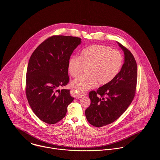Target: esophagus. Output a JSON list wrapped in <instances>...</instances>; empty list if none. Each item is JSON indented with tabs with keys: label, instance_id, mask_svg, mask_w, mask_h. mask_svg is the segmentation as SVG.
<instances>
[{
	"label": "esophagus",
	"instance_id": "esophagus-1",
	"mask_svg": "<svg viewBox=\"0 0 160 160\" xmlns=\"http://www.w3.org/2000/svg\"><path fill=\"white\" fill-rule=\"evenodd\" d=\"M72 93L73 94V95H75V98L77 99H79V98H81L82 97H84L86 96V93L85 92H78L74 89H72L71 91Z\"/></svg>",
	"mask_w": 160,
	"mask_h": 160
}]
</instances>
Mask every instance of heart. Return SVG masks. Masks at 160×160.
<instances>
[{
  "label": "heart",
  "instance_id": "1",
  "mask_svg": "<svg viewBox=\"0 0 160 160\" xmlns=\"http://www.w3.org/2000/svg\"><path fill=\"white\" fill-rule=\"evenodd\" d=\"M123 64V56L118 51L101 45H92L83 49L78 57H72L68 62V71L72 77H79L83 68L86 75L71 83L73 88L84 91L110 83L118 74Z\"/></svg>",
  "mask_w": 160,
  "mask_h": 160
}]
</instances>
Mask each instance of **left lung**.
I'll return each mask as SVG.
<instances>
[{"label": "left lung", "mask_w": 160, "mask_h": 160, "mask_svg": "<svg viewBox=\"0 0 160 160\" xmlns=\"http://www.w3.org/2000/svg\"><path fill=\"white\" fill-rule=\"evenodd\" d=\"M117 43L124 54L120 71L110 83L89 92L91 104L85 110V115L90 124L98 128L118 119L135 96L138 79L136 60L130 51Z\"/></svg>", "instance_id": "8db88e82"}]
</instances>
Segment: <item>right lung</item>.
<instances>
[{
  "label": "right lung",
  "instance_id": "obj_1",
  "mask_svg": "<svg viewBox=\"0 0 160 160\" xmlns=\"http://www.w3.org/2000/svg\"><path fill=\"white\" fill-rule=\"evenodd\" d=\"M81 42L77 37L52 36L43 42L29 59L26 97L36 116L46 123L61 120L73 101L69 89L58 88L69 83L68 62Z\"/></svg>",
  "mask_w": 160,
  "mask_h": 160
}]
</instances>
